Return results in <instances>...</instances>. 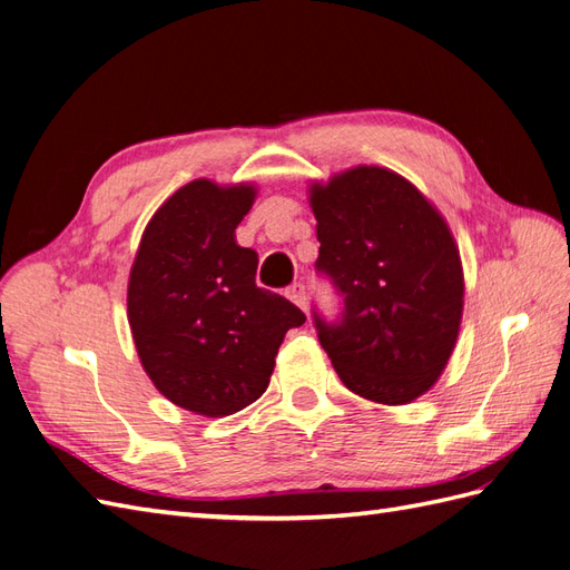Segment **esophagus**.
<instances>
[{
  "label": "esophagus",
  "instance_id": "34e87169",
  "mask_svg": "<svg viewBox=\"0 0 570 570\" xmlns=\"http://www.w3.org/2000/svg\"><path fill=\"white\" fill-rule=\"evenodd\" d=\"M285 295H287V299L289 302H295L299 309H304L306 312V287L302 285V283H295V285H289L287 289H285Z\"/></svg>",
  "mask_w": 570,
  "mask_h": 570
}]
</instances>
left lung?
<instances>
[{"label": "left lung", "mask_w": 570, "mask_h": 570, "mask_svg": "<svg viewBox=\"0 0 570 570\" xmlns=\"http://www.w3.org/2000/svg\"><path fill=\"white\" fill-rule=\"evenodd\" d=\"M316 271L343 297L341 318L314 312L318 343L345 386L381 405L412 403L449 364L463 318V266L449 225L386 167L314 181Z\"/></svg>", "instance_id": "8db88e82"}]
</instances>
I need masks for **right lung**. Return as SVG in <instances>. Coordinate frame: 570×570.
I'll use <instances>...</instances> for the list:
<instances>
[{
    "instance_id": "obj_1",
    "label": "right lung",
    "mask_w": 570,
    "mask_h": 570,
    "mask_svg": "<svg viewBox=\"0 0 570 570\" xmlns=\"http://www.w3.org/2000/svg\"><path fill=\"white\" fill-rule=\"evenodd\" d=\"M254 198L252 184H184L146 225L129 273L138 360L167 400L204 417L258 400L285 333L306 321L256 287L258 256L235 239Z\"/></svg>"
}]
</instances>
